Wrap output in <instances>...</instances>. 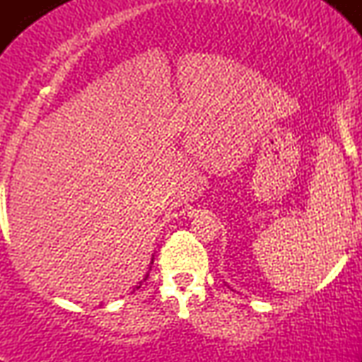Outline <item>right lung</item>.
<instances>
[{
    "mask_svg": "<svg viewBox=\"0 0 362 362\" xmlns=\"http://www.w3.org/2000/svg\"><path fill=\"white\" fill-rule=\"evenodd\" d=\"M151 264H153V259H151ZM149 271H151V267H149ZM148 276H149V272H146V276H144L143 281H146ZM139 288H141V282H139V286H136V289H139Z\"/></svg>",
    "mask_w": 362,
    "mask_h": 362,
    "instance_id": "add662e5",
    "label": "right lung"
}]
</instances>
